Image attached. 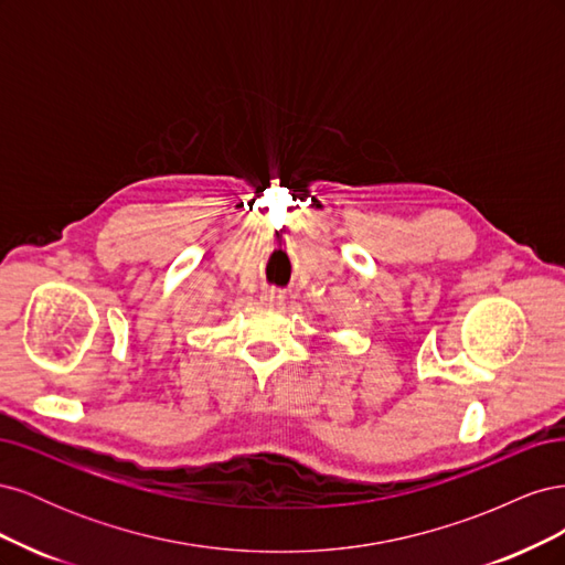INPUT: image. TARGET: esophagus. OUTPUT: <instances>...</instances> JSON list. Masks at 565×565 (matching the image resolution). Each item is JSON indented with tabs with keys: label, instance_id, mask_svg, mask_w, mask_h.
<instances>
[{
	"label": "esophagus",
	"instance_id": "obj_1",
	"mask_svg": "<svg viewBox=\"0 0 565 565\" xmlns=\"http://www.w3.org/2000/svg\"><path fill=\"white\" fill-rule=\"evenodd\" d=\"M282 299H285V292H282V289H276V287L264 289V295H262V301L268 303V306H276V303H280Z\"/></svg>",
	"mask_w": 565,
	"mask_h": 565
}]
</instances>
